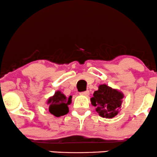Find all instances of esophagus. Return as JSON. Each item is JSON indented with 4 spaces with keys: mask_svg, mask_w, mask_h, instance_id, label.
<instances>
[{
    "mask_svg": "<svg viewBox=\"0 0 157 157\" xmlns=\"http://www.w3.org/2000/svg\"><path fill=\"white\" fill-rule=\"evenodd\" d=\"M80 94H81V95H83V96H89V91H86V92L80 93Z\"/></svg>",
    "mask_w": 157,
    "mask_h": 157,
    "instance_id": "1",
    "label": "esophagus"
}]
</instances>
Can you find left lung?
Here are the masks:
<instances>
[{"mask_svg":"<svg viewBox=\"0 0 157 157\" xmlns=\"http://www.w3.org/2000/svg\"><path fill=\"white\" fill-rule=\"evenodd\" d=\"M124 94L118 89L101 84L91 98V104L102 118H113L119 113Z\"/></svg>","mask_w":157,"mask_h":157,"instance_id":"8db88e82","label":"left lung"}]
</instances>
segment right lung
I'll return each instance as SVG.
<instances>
[{
	"label": "right lung",
	"mask_w": 157,
	"mask_h": 157,
	"mask_svg": "<svg viewBox=\"0 0 157 157\" xmlns=\"http://www.w3.org/2000/svg\"><path fill=\"white\" fill-rule=\"evenodd\" d=\"M49 106V112L54 117H60L69 112L68 105L71 104V96L67 98L61 91L57 90L46 101Z\"/></svg>",
	"instance_id": "1"
}]
</instances>
